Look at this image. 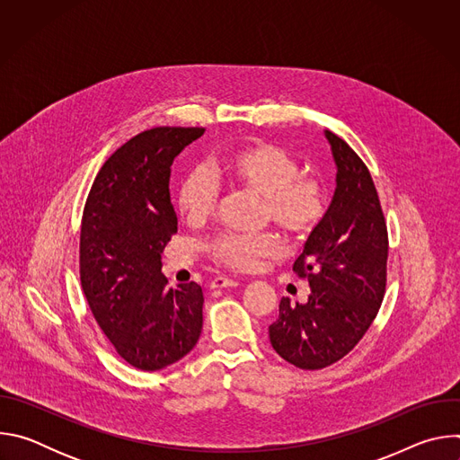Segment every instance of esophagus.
I'll return each mask as SVG.
<instances>
[{
	"mask_svg": "<svg viewBox=\"0 0 460 460\" xmlns=\"http://www.w3.org/2000/svg\"><path fill=\"white\" fill-rule=\"evenodd\" d=\"M238 282L233 279H226V277H217L211 280V288L213 289H224V288H236Z\"/></svg>",
	"mask_w": 460,
	"mask_h": 460,
	"instance_id": "1",
	"label": "esophagus"
}]
</instances>
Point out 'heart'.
<instances>
[{
	"label": "heart",
	"mask_w": 460,
	"mask_h": 460,
	"mask_svg": "<svg viewBox=\"0 0 460 460\" xmlns=\"http://www.w3.org/2000/svg\"><path fill=\"white\" fill-rule=\"evenodd\" d=\"M222 172L234 187L261 199L264 218L277 224L295 242L309 240L322 226L327 213V190L314 174L300 172V164L280 146L252 140L226 155ZM220 187L206 165H196L180 180L174 206L189 226H202L217 209ZM208 254L217 264L251 271L261 260L282 251V240L264 231L258 234L220 233L206 243Z\"/></svg>",
	"instance_id": "1"
}]
</instances>
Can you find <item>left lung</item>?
<instances>
[{
  "mask_svg": "<svg viewBox=\"0 0 460 460\" xmlns=\"http://www.w3.org/2000/svg\"><path fill=\"white\" fill-rule=\"evenodd\" d=\"M337 189L318 231L293 271L309 282L305 304L280 300L270 325L275 351L300 369H322L346 357L366 335L385 293L387 227L369 169L332 130Z\"/></svg>",
  "mask_w": 460,
  "mask_h": 460,
  "instance_id": "8db88e82",
  "label": "left lung"
}]
</instances>
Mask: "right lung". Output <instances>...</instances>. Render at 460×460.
I'll return each mask as SVG.
<instances>
[{"instance_id":"add662e5","label":"right lung","mask_w":460,"mask_h":460,"mask_svg":"<svg viewBox=\"0 0 460 460\" xmlns=\"http://www.w3.org/2000/svg\"><path fill=\"white\" fill-rule=\"evenodd\" d=\"M204 127H155L116 149L94 178L80 233V280L118 355L144 371L183 358L200 339L204 293L167 288L162 251L178 231L172 160Z\"/></svg>"}]
</instances>
